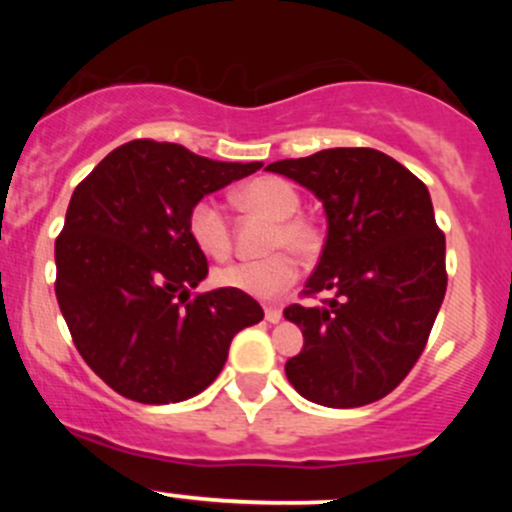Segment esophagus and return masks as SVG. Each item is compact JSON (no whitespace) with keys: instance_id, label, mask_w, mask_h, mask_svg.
I'll return each mask as SVG.
<instances>
[{"instance_id":"34e87169","label":"esophagus","mask_w":512,"mask_h":512,"mask_svg":"<svg viewBox=\"0 0 512 512\" xmlns=\"http://www.w3.org/2000/svg\"><path fill=\"white\" fill-rule=\"evenodd\" d=\"M264 317H267V322L276 325V322L281 320V310L279 308H267V310H264Z\"/></svg>"}]
</instances>
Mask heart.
Wrapping results in <instances>:
<instances>
[{
    "label": "heart",
    "mask_w": 512,
    "mask_h": 512,
    "mask_svg": "<svg viewBox=\"0 0 512 512\" xmlns=\"http://www.w3.org/2000/svg\"><path fill=\"white\" fill-rule=\"evenodd\" d=\"M243 207L262 211L274 221L269 248H289L296 255L308 257L317 250V231L308 221L301 219V195L289 180L264 175L248 182L238 192ZM187 233L192 243L207 257L223 260L231 252V226H228L226 211L216 199L204 197L192 204L187 214ZM298 276V264L291 252H272L262 260H240L214 272V281L226 289L248 293L255 298H274L276 293L291 286Z\"/></svg>",
    "instance_id": "b5f03b06"
}]
</instances>
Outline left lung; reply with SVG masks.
<instances>
[{"mask_svg":"<svg viewBox=\"0 0 512 512\" xmlns=\"http://www.w3.org/2000/svg\"><path fill=\"white\" fill-rule=\"evenodd\" d=\"M320 199L327 238L305 296L289 305L301 354L286 378L310 402L354 409L390 395L428 342L445 298V236L426 185L375 149H325L269 163Z\"/></svg>","mask_w":512,"mask_h":512,"instance_id":"1","label":"left lung"}]
</instances>
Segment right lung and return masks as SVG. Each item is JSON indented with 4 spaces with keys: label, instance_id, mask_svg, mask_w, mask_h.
I'll use <instances>...</instances> for the list:
<instances>
[{
    "label": "right lung",
    "instance_id": "add662e5",
    "mask_svg": "<svg viewBox=\"0 0 512 512\" xmlns=\"http://www.w3.org/2000/svg\"><path fill=\"white\" fill-rule=\"evenodd\" d=\"M260 168L134 139L76 185L55 243L57 303L81 358L122 397L173 404L199 395L231 339L264 317L248 293L192 296L209 267L187 233L192 204Z\"/></svg>",
    "mask_w": 512,
    "mask_h": 512
}]
</instances>
